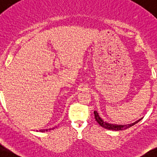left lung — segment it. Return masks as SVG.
I'll return each instance as SVG.
<instances>
[{
	"label": "left lung",
	"mask_w": 157,
	"mask_h": 157,
	"mask_svg": "<svg viewBox=\"0 0 157 157\" xmlns=\"http://www.w3.org/2000/svg\"><path fill=\"white\" fill-rule=\"evenodd\" d=\"M94 117H95L96 121L98 122L100 126H101L103 128H105L106 129H108V130H113V131H122V130H125L126 128H128L131 127V126L135 125L136 124H137L138 121H140L142 118L138 119V121H135L134 123L130 124H126V125H118V124H109L108 122H106L102 119L97 111H94Z\"/></svg>",
	"instance_id": "1"
}]
</instances>
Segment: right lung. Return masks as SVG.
Returning a JSON list of instances; mask_svg holds the SVG:
<instances>
[{
	"label": "right lung",
	"mask_w": 157,
	"mask_h": 157,
	"mask_svg": "<svg viewBox=\"0 0 157 157\" xmlns=\"http://www.w3.org/2000/svg\"><path fill=\"white\" fill-rule=\"evenodd\" d=\"M56 127H54V128H48V129H42V130H40V132H45V131H51V130H53V129L55 128Z\"/></svg>",
	"instance_id": "obj_1"
}]
</instances>
